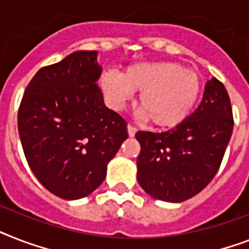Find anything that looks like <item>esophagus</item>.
Masks as SVG:
<instances>
[{"mask_svg":"<svg viewBox=\"0 0 249 249\" xmlns=\"http://www.w3.org/2000/svg\"><path fill=\"white\" fill-rule=\"evenodd\" d=\"M135 133H137V128H135V126H133V125L129 124L128 125V134H129V137H134Z\"/></svg>","mask_w":249,"mask_h":249,"instance_id":"esophagus-1","label":"esophagus"}]
</instances>
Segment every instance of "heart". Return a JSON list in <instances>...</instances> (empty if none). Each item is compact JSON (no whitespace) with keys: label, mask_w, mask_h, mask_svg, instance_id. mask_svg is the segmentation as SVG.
I'll use <instances>...</instances> for the list:
<instances>
[{"label":"heart","mask_w":249,"mask_h":249,"mask_svg":"<svg viewBox=\"0 0 249 249\" xmlns=\"http://www.w3.org/2000/svg\"><path fill=\"white\" fill-rule=\"evenodd\" d=\"M98 84L107 102L115 108L124 106L133 92H141L139 111L159 129L183 124L197 106L202 92L199 74L173 61L139 62L121 74L106 71Z\"/></svg>","instance_id":"heart-1"}]
</instances>
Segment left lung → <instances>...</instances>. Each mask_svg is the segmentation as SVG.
I'll list each match as a JSON object with an SVG mask.
<instances>
[{
    "mask_svg": "<svg viewBox=\"0 0 249 249\" xmlns=\"http://www.w3.org/2000/svg\"><path fill=\"white\" fill-rule=\"evenodd\" d=\"M233 126L228 90L212 78L201 105L183 124L162 133L135 134L141 144L138 183L160 201L183 202L198 195L219 170Z\"/></svg>",
    "mask_w": 249,
    "mask_h": 249,
    "instance_id": "8db88e82",
    "label": "left lung"
}]
</instances>
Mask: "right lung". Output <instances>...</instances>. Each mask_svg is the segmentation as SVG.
Returning a JSON list of instances; mask_svg holds the SVG:
<instances>
[{
    "mask_svg": "<svg viewBox=\"0 0 249 249\" xmlns=\"http://www.w3.org/2000/svg\"><path fill=\"white\" fill-rule=\"evenodd\" d=\"M101 70L96 51H76L39 69L20 102L18 128L28 165L62 199L100 187L128 138L126 121L105 106L96 84Z\"/></svg>",
    "mask_w": 249,
    "mask_h": 249,
    "instance_id": "1",
    "label": "right lung"
}]
</instances>
